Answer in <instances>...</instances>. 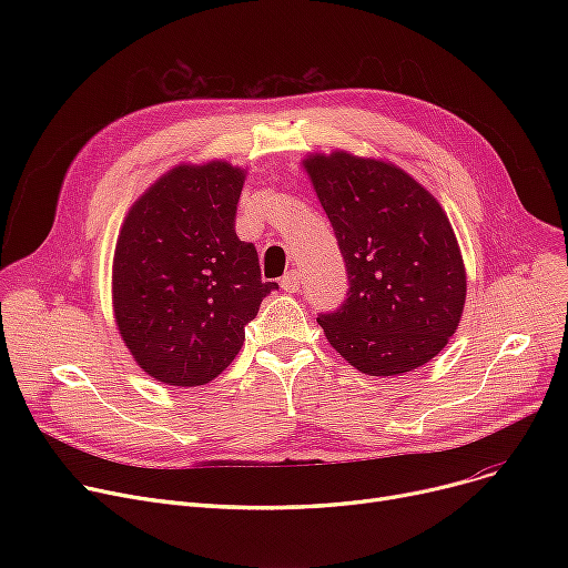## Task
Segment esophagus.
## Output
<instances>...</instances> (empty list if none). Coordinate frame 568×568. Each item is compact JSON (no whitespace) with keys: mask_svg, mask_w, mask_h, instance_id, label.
I'll use <instances>...</instances> for the list:
<instances>
[{"mask_svg":"<svg viewBox=\"0 0 568 568\" xmlns=\"http://www.w3.org/2000/svg\"><path fill=\"white\" fill-rule=\"evenodd\" d=\"M300 283H302L300 272H294V268L281 278V287H283L285 292H300Z\"/></svg>","mask_w":568,"mask_h":568,"instance_id":"1","label":"esophagus"}]
</instances>
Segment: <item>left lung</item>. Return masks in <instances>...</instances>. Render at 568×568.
I'll use <instances>...</instances> for the list:
<instances>
[{
    "instance_id": "8db88e82",
    "label": "left lung",
    "mask_w": 568,
    "mask_h": 568,
    "mask_svg": "<svg viewBox=\"0 0 568 568\" xmlns=\"http://www.w3.org/2000/svg\"><path fill=\"white\" fill-rule=\"evenodd\" d=\"M304 165L349 281L345 302L317 315L326 341L366 375L428 364L454 336L465 306V266L449 219L389 163L336 152Z\"/></svg>"
}]
</instances>
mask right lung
Masks as SVG:
<instances>
[{"instance_id": "right-lung-1", "label": "right lung", "mask_w": 568, "mask_h": 568, "mask_svg": "<svg viewBox=\"0 0 568 568\" xmlns=\"http://www.w3.org/2000/svg\"><path fill=\"white\" fill-rule=\"evenodd\" d=\"M244 172L179 165L149 189L122 225L112 296L122 338L144 373L172 386L221 375L246 324L278 283L260 278L253 244L236 236Z\"/></svg>"}]
</instances>
